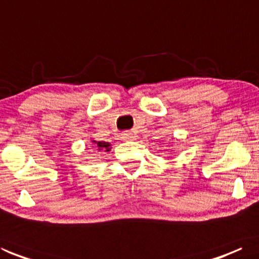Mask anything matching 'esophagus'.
I'll return each instance as SVG.
<instances>
[{
  "instance_id": "esophagus-1",
  "label": "esophagus",
  "mask_w": 259,
  "mask_h": 259,
  "mask_svg": "<svg viewBox=\"0 0 259 259\" xmlns=\"http://www.w3.org/2000/svg\"><path fill=\"white\" fill-rule=\"evenodd\" d=\"M122 140L123 141H135L136 140V136H135V134H133V133H123Z\"/></svg>"
}]
</instances>
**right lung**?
Returning a JSON list of instances; mask_svg holds the SVG:
<instances>
[{"instance_id": "obj_1", "label": "right lung", "mask_w": 259, "mask_h": 259, "mask_svg": "<svg viewBox=\"0 0 259 259\" xmlns=\"http://www.w3.org/2000/svg\"><path fill=\"white\" fill-rule=\"evenodd\" d=\"M92 142L95 143L100 151H106V152L110 151V143H108V142H96V141H92Z\"/></svg>"}]
</instances>
